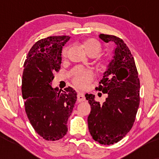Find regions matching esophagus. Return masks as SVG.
Masks as SVG:
<instances>
[{
    "mask_svg": "<svg viewBox=\"0 0 159 159\" xmlns=\"http://www.w3.org/2000/svg\"><path fill=\"white\" fill-rule=\"evenodd\" d=\"M86 100V98H85V96L84 94V93H81V92H79L78 93V102H84Z\"/></svg>",
    "mask_w": 159,
    "mask_h": 159,
    "instance_id": "1",
    "label": "esophagus"
}]
</instances>
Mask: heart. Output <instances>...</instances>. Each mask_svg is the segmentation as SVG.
I'll use <instances>...</instances> for the list:
<instances>
[{
    "label": "heart",
    "instance_id": "b5f03b06",
    "mask_svg": "<svg viewBox=\"0 0 159 159\" xmlns=\"http://www.w3.org/2000/svg\"><path fill=\"white\" fill-rule=\"evenodd\" d=\"M82 47L89 56H97L101 51V44L94 39H88L85 40L82 44ZM67 54V48H65L62 52L63 57H66ZM93 78V73L87 69H79L74 75L72 81L74 84L79 88H85L88 86Z\"/></svg>",
    "mask_w": 159,
    "mask_h": 159
}]
</instances>
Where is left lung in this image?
I'll return each instance as SVG.
<instances>
[{"instance_id":"obj_1","label":"left lung","mask_w":159,"mask_h":159,"mask_svg":"<svg viewBox=\"0 0 159 159\" xmlns=\"http://www.w3.org/2000/svg\"><path fill=\"white\" fill-rule=\"evenodd\" d=\"M105 43L115 44L113 56L98 90L107 93L105 102L95 101V95H85L91 107L87 118L93 139L104 145L117 143L134 124L140 104V81L134 57L123 39L115 36L99 34Z\"/></svg>"}]
</instances>
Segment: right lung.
Here are the masks:
<instances>
[{
  "mask_svg": "<svg viewBox=\"0 0 159 159\" xmlns=\"http://www.w3.org/2000/svg\"><path fill=\"white\" fill-rule=\"evenodd\" d=\"M69 36L40 39L29 51L24 64L21 91L25 111L33 128L47 140H57L68 132L67 122L77 101V93L52 87L54 72L61 69L63 46Z\"/></svg>",
  "mask_w": 159,
  "mask_h": 159,
  "instance_id": "obj_1",
  "label": "right lung"
}]
</instances>
